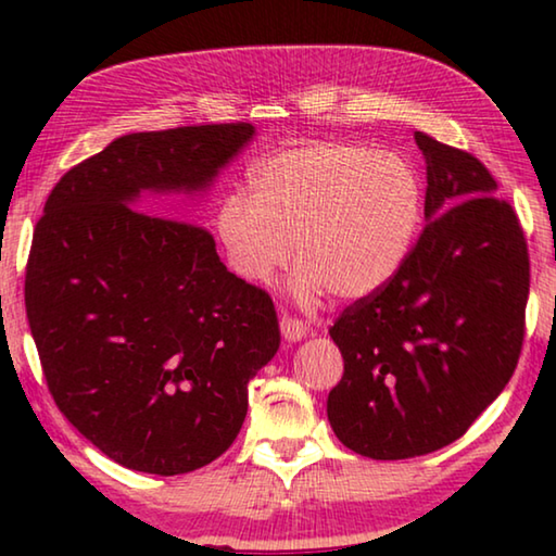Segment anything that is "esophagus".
I'll return each mask as SVG.
<instances>
[{
    "label": "esophagus",
    "mask_w": 556,
    "mask_h": 556,
    "mask_svg": "<svg viewBox=\"0 0 556 556\" xmlns=\"http://www.w3.org/2000/svg\"><path fill=\"white\" fill-rule=\"evenodd\" d=\"M279 328H281V336H285L287 343H296L306 336V324L299 321V318H294V316H287V314L281 316Z\"/></svg>",
    "instance_id": "1"
}]
</instances>
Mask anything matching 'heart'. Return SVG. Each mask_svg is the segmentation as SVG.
Here are the masks:
<instances>
[{"label": "heart", "mask_w": 556, "mask_h": 556, "mask_svg": "<svg viewBox=\"0 0 556 556\" xmlns=\"http://www.w3.org/2000/svg\"><path fill=\"white\" fill-rule=\"evenodd\" d=\"M419 174L407 159L353 142L306 144L255 166L250 199L223 201L215 228L230 267L269 281L294 242L296 289L361 299L402 269L421 223Z\"/></svg>", "instance_id": "heart-1"}]
</instances>
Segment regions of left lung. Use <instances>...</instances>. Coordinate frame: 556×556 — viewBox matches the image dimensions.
I'll return each instance as SVG.
<instances>
[{"mask_svg": "<svg viewBox=\"0 0 556 556\" xmlns=\"http://www.w3.org/2000/svg\"><path fill=\"white\" fill-rule=\"evenodd\" d=\"M427 225L402 269L331 326L343 378L328 392L341 444L375 460L464 437L513 378L530 257L513 205L473 154L425 131Z\"/></svg>", "mask_w": 556, "mask_h": 556, "instance_id": "obj_1", "label": "left lung"}]
</instances>
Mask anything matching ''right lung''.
<instances>
[{
  "label": "right lung",
  "mask_w": 556,
  "mask_h": 556,
  "mask_svg": "<svg viewBox=\"0 0 556 556\" xmlns=\"http://www.w3.org/2000/svg\"><path fill=\"white\" fill-rule=\"evenodd\" d=\"M248 122L135 131L53 186L26 265V316L65 419L119 466L178 476L230 448L248 384L279 348L267 291L235 277L199 225L137 212L203 193Z\"/></svg>",
  "instance_id": "obj_1"
}]
</instances>
